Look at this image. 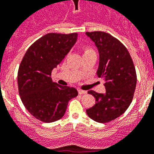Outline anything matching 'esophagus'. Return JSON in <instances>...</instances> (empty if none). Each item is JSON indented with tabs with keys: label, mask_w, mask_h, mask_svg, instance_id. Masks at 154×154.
I'll use <instances>...</instances> for the list:
<instances>
[{
	"label": "esophagus",
	"mask_w": 154,
	"mask_h": 154,
	"mask_svg": "<svg viewBox=\"0 0 154 154\" xmlns=\"http://www.w3.org/2000/svg\"><path fill=\"white\" fill-rule=\"evenodd\" d=\"M86 93H87V92H86L85 90H78V94H81V95H82V94H85Z\"/></svg>",
	"instance_id": "esophagus-1"
}]
</instances>
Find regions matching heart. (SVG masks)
Segmentation results:
<instances>
[{
	"instance_id": "obj_1",
	"label": "heart",
	"mask_w": 154,
	"mask_h": 154,
	"mask_svg": "<svg viewBox=\"0 0 154 154\" xmlns=\"http://www.w3.org/2000/svg\"><path fill=\"white\" fill-rule=\"evenodd\" d=\"M90 51H93V50H91V49L86 48L85 50V53H87V52H90Z\"/></svg>"
}]
</instances>
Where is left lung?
<instances>
[{
	"instance_id": "1",
	"label": "left lung",
	"mask_w": 154,
	"mask_h": 154,
	"mask_svg": "<svg viewBox=\"0 0 154 154\" xmlns=\"http://www.w3.org/2000/svg\"><path fill=\"white\" fill-rule=\"evenodd\" d=\"M99 55L97 75L105 79L106 92L89 90L95 98L94 106L86 110L90 119L107 123L118 118L131 104L137 85V73L128 51L117 38L102 31L86 32Z\"/></svg>"
}]
</instances>
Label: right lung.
Instances as JSON below:
<instances>
[{
    "label": "right lung",
    "mask_w": 154,
    "mask_h": 154,
    "mask_svg": "<svg viewBox=\"0 0 154 154\" xmlns=\"http://www.w3.org/2000/svg\"><path fill=\"white\" fill-rule=\"evenodd\" d=\"M77 39V33H49L28 48L20 64L17 85L23 105L36 119L51 123L61 119L70 99L77 97L73 87L51 81V71L64 60Z\"/></svg>",
    "instance_id": "add662e5"
}]
</instances>
